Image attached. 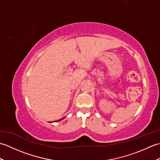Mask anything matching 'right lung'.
Listing matches in <instances>:
<instances>
[{"mask_svg": "<svg viewBox=\"0 0 160 160\" xmlns=\"http://www.w3.org/2000/svg\"><path fill=\"white\" fill-rule=\"evenodd\" d=\"M64 118H62V119H60V120H56V121H55V122H58V121H60V120H63Z\"/></svg>", "mask_w": 160, "mask_h": 160, "instance_id": "obj_1", "label": "right lung"}]
</instances>
